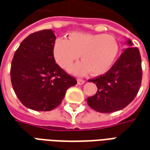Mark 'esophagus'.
<instances>
[{
  "instance_id": "esophagus-1",
  "label": "esophagus",
  "mask_w": 150,
  "mask_h": 150,
  "mask_svg": "<svg viewBox=\"0 0 150 150\" xmlns=\"http://www.w3.org/2000/svg\"><path fill=\"white\" fill-rule=\"evenodd\" d=\"M85 82H86V81L83 80V79H80V78L77 79V84H78V85H83Z\"/></svg>"
}]
</instances>
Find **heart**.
Masks as SVG:
<instances>
[{
    "label": "heart",
    "instance_id": "heart-1",
    "mask_svg": "<svg viewBox=\"0 0 150 150\" xmlns=\"http://www.w3.org/2000/svg\"><path fill=\"white\" fill-rule=\"evenodd\" d=\"M119 49L118 41L111 35L73 32L69 39H56L53 55L61 68L69 69L81 54L82 61L73 66V73L85 75L91 71L92 74L98 76L111 69Z\"/></svg>",
    "mask_w": 150,
    "mask_h": 150
}]
</instances>
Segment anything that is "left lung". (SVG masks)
<instances>
[{"label": "left lung", "mask_w": 150, "mask_h": 150, "mask_svg": "<svg viewBox=\"0 0 150 150\" xmlns=\"http://www.w3.org/2000/svg\"><path fill=\"white\" fill-rule=\"evenodd\" d=\"M126 48L111 69L89 81L96 84L98 90L87 103L101 113H111L126 107L137 96L142 79L141 54L130 39Z\"/></svg>", "instance_id": "obj_1"}]
</instances>
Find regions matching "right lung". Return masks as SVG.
Instances as JSON below:
<instances>
[{"mask_svg":"<svg viewBox=\"0 0 150 150\" xmlns=\"http://www.w3.org/2000/svg\"><path fill=\"white\" fill-rule=\"evenodd\" d=\"M56 35L43 30L26 37L14 53L10 77L13 89L25 107L34 111H48L57 107L67 90L77 84L53 56Z\"/></svg>","mask_w":150,"mask_h":150,"instance_id":"right-lung-1","label":"right lung"}]
</instances>
